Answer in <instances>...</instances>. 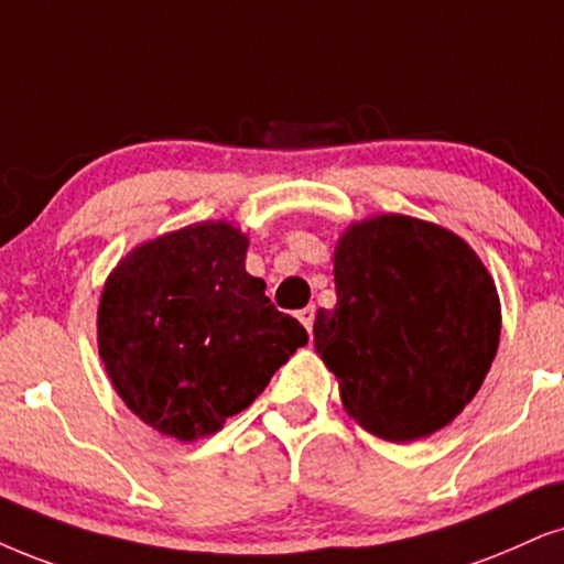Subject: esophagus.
<instances>
[{
	"label": "esophagus",
	"instance_id": "1",
	"mask_svg": "<svg viewBox=\"0 0 564 564\" xmlns=\"http://www.w3.org/2000/svg\"><path fill=\"white\" fill-rule=\"evenodd\" d=\"M299 323H302L306 327V333L312 335V325H315V306H304V310H299Z\"/></svg>",
	"mask_w": 564,
	"mask_h": 564
}]
</instances>
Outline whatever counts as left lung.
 <instances>
[{
    "mask_svg": "<svg viewBox=\"0 0 564 564\" xmlns=\"http://www.w3.org/2000/svg\"><path fill=\"white\" fill-rule=\"evenodd\" d=\"M335 310L315 317V351L356 424L388 442L430 437L479 393L500 346L495 278L458 234L377 213L333 254Z\"/></svg>",
    "mask_w": 564,
    "mask_h": 564,
    "instance_id": "8db88e82",
    "label": "left lung"
}]
</instances>
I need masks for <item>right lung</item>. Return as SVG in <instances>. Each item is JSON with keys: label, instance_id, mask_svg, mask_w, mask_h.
Returning a JSON list of instances; mask_svg holds the SVG:
<instances>
[{"label": "right lung", "instance_id": "1", "mask_svg": "<svg viewBox=\"0 0 564 564\" xmlns=\"http://www.w3.org/2000/svg\"><path fill=\"white\" fill-rule=\"evenodd\" d=\"M249 237L203 220L148 239L106 278L98 356L140 422L180 442L252 405L306 330L247 273Z\"/></svg>", "mask_w": 564, "mask_h": 564}]
</instances>
